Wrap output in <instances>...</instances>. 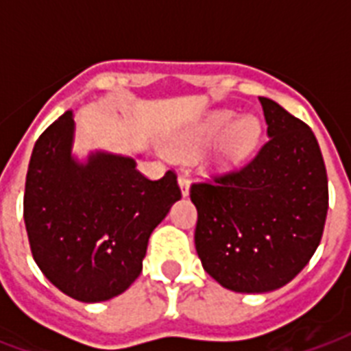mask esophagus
<instances>
[{
    "instance_id": "obj_1",
    "label": "esophagus",
    "mask_w": 351,
    "mask_h": 351,
    "mask_svg": "<svg viewBox=\"0 0 351 351\" xmlns=\"http://www.w3.org/2000/svg\"><path fill=\"white\" fill-rule=\"evenodd\" d=\"M178 186H180L182 197H187V195H189V178H187L186 173H182V175L178 176Z\"/></svg>"
}]
</instances>
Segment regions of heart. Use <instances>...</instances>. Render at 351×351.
I'll list each match as a JSON object with an SVG mask.
<instances>
[{
	"label": "heart",
	"mask_w": 351,
	"mask_h": 351,
	"mask_svg": "<svg viewBox=\"0 0 351 351\" xmlns=\"http://www.w3.org/2000/svg\"><path fill=\"white\" fill-rule=\"evenodd\" d=\"M261 121L245 114L240 117L230 109H219L206 114L191 129L176 134L167 149L176 156H191L217 142L209 171L213 175H228L250 158L261 142Z\"/></svg>",
	"instance_id": "heart-1"
}]
</instances>
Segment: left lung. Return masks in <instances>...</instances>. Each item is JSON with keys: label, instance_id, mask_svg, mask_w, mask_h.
I'll list each match as a JSON object with an SVG mask.
<instances>
[{"label": "left lung", "instance_id": "1", "mask_svg": "<svg viewBox=\"0 0 351 351\" xmlns=\"http://www.w3.org/2000/svg\"><path fill=\"white\" fill-rule=\"evenodd\" d=\"M267 140L244 169L193 184L195 245L204 269L237 293L282 288L321 242L328 176L310 127L277 101L258 98Z\"/></svg>", "mask_w": 351, "mask_h": 351}]
</instances>
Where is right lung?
I'll return each instance as SVG.
<instances>
[{"label":"right lung","mask_w":351,"mask_h":351,"mask_svg":"<svg viewBox=\"0 0 351 351\" xmlns=\"http://www.w3.org/2000/svg\"><path fill=\"white\" fill-rule=\"evenodd\" d=\"M74 131L67 111L34 143L25 228L36 264L60 291L101 302L136 280L149 237L182 195L173 171L149 180L132 156L90 151L78 160Z\"/></svg>","instance_id":"right-lung-1"}]
</instances>
